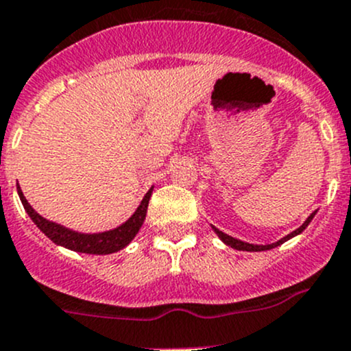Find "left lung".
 <instances>
[{"label":"left lung","instance_id":"1","mask_svg":"<svg viewBox=\"0 0 351 351\" xmlns=\"http://www.w3.org/2000/svg\"><path fill=\"white\" fill-rule=\"evenodd\" d=\"M314 215H316V212H313V214H311L309 217L306 219V222H304V224L300 226L299 229H295V231H293V232H290V234H287L285 238L278 239L277 243H271V244H250V243H244V241H239V239L232 238V236H228V234H226V232L219 231V229L215 228V226H212V229H214L215 234H217L219 238L222 239V243H226V244H228V246L234 247V250H239V251H267V250H271V247L280 246V244H284L285 241H289V239H290V238H293V236L300 234V232H302L304 229H306L307 226H309V222L313 221Z\"/></svg>","mask_w":351,"mask_h":351}]
</instances>
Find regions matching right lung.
I'll return each instance as SVG.
<instances>
[{
	"instance_id": "1",
	"label": "right lung",
	"mask_w": 351,
	"mask_h": 351,
	"mask_svg": "<svg viewBox=\"0 0 351 351\" xmlns=\"http://www.w3.org/2000/svg\"><path fill=\"white\" fill-rule=\"evenodd\" d=\"M19 190L20 200H22L23 208L27 210V214L30 215L32 221L37 224V228L51 239L52 243L59 244V246H64L67 250L77 251V253H88V254H110L115 253V251L123 250L139 232L141 226H143L144 219H146L147 205H149L151 193L153 189L146 193L141 202V205L137 207V210L134 212L132 217H129V221L123 222L119 228L112 229V231L105 232H97V234H83V232L71 231V229L64 228L61 224H56V222L47 221L42 215H38L37 212L32 208V205L28 204L27 198L23 197V192L20 190V186L16 185Z\"/></svg>"
}]
</instances>
